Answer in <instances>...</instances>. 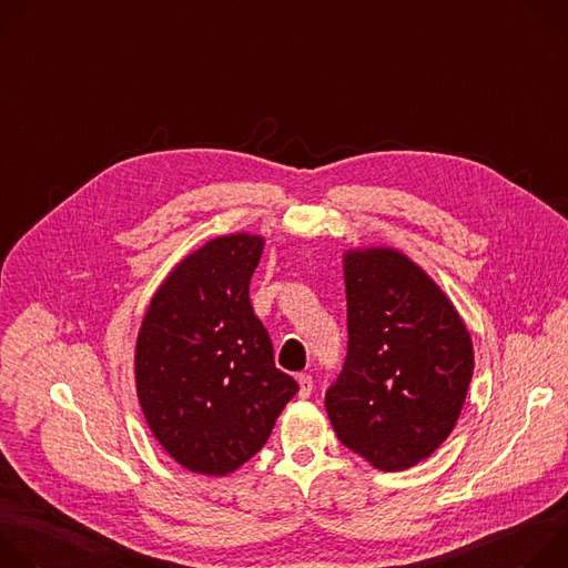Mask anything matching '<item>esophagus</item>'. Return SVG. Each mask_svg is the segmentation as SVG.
Instances as JSON below:
<instances>
[{
  "mask_svg": "<svg viewBox=\"0 0 568 568\" xmlns=\"http://www.w3.org/2000/svg\"><path fill=\"white\" fill-rule=\"evenodd\" d=\"M296 382H298V395H301V397H310V393H312V386H314L312 377H310L307 373H301V375L296 377Z\"/></svg>",
  "mask_w": 568,
  "mask_h": 568,
  "instance_id": "obj_1",
  "label": "esophagus"
}]
</instances>
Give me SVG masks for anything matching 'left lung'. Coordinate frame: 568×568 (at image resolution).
I'll list each match as a JSON object with an SVG mask.
<instances>
[{
    "instance_id": "8db88e82",
    "label": "left lung",
    "mask_w": 568,
    "mask_h": 568,
    "mask_svg": "<svg viewBox=\"0 0 568 568\" xmlns=\"http://www.w3.org/2000/svg\"><path fill=\"white\" fill-rule=\"evenodd\" d=\"M348 355L326 393L337 438L382 471L407 469L452 434L474 373L447 294L390 247L344 254Z\"/></svg>"
}]
</instances>
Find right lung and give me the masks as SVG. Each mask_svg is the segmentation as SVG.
I'll return each mask as SVG.
<instances>
[{
    "label": "right lung",
    "mask_w": 568,
    "mask_h": 568,
    "mask_svg": "<svg viewBox=\"0 0 568 568\" xmlns=\"http://www.w3.org/2000/svg\"><path fill=\"white\" fill-rule=\"evenodd\" d=\"M263 235L231 233L189 254L154 292L136 337L145 423L182 467L224 476L267 443L298 384L274 364L250 283Z\"/></svg>",
    "instance_id": "obj_1"
}]
</instances>
